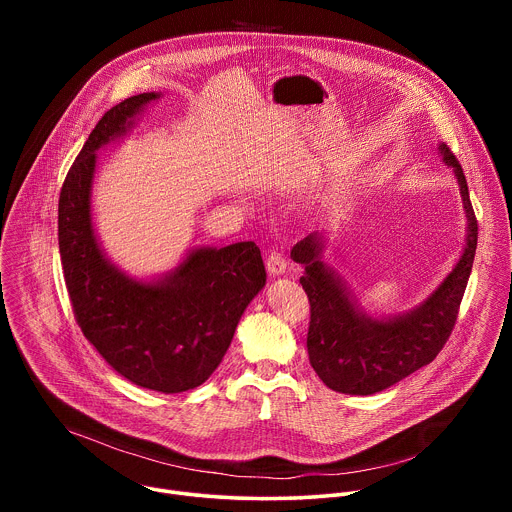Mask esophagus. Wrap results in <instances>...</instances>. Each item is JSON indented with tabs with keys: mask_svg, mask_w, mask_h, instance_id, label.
Listing matches in <instances>:
<instances>
[{
	"mask_svg": "<svg viewBox=\"0 0 512 512\" xmlns=\"http://www.w3.org/2000/svg\"><path fill=\"white\" fill-rule=\"evenodd\" d=\"M265 265H267V271L271 273V275H281L283 271H285V257H283V253H279V251H271L269 255H267V261H265Z\"/></svg>",
	"mask_w": 512,
	"mask_h": 512,
	"instance_id": "1",
	"label": "esophagus"
}]
</instances>
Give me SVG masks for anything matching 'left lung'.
<instances>
[{"label":"left lung","instance_id":"1","mask_svg":"<svg viewBox=\"0 0 512 512\" xmlns=\"http://www.w3.org/2000/svg\"><path fill=\"white\" fill-rule=\"evenodd\" d=\"M440 152L460 184L468 239L452 273L413 312L391 320L360 314L340 279L320 261L322 239L316 233L291 249L294 261L306 267L300 283L310 300V364L332 391L373 395L399 383L440 354L456 326L478 245V221L460 162L446 143Z\"/></svg>","mask_w":512,"mask_h":512}]
</instances>
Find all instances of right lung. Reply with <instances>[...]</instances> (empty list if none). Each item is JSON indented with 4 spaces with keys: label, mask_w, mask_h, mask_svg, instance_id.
Listing matches in <instances>:
<instances>
[{
    "label": "right lung",
    "mask_w": 512,
    "mask_h": 512,
    "mask_svg": "<svg viewBox=\"0 0 512 512\" xmlns=\"http://www.w3.org/2000/svg\"><path fill=\"white\" fill-rule=\"evenodd\" d=\"M158 93H141L109 109L72 162L58 200V249L72 312L85 338L127 381L182 393L221 364L237 324L265 285L253 241L194 249L156 283L127 277L99 249L91 223L97 150L125 133Z\"/></svg>",
    "instance_id": "right-lung-1"
}]
</instances>
